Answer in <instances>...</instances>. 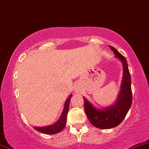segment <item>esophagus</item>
Returning <instances> with one entry per match:
<instances>
[{
  "instance_id": "1",
  "label": "esophagus",
  "mask_w": 149,
  "mask_h": 149,
  "mask_svg": "<svg viewBox=\"0 0 149 149\" xmlns=\"http://www.w3.org/2000/svg\"><path fill=\"white\" fill-rule=\"evenodd\" d=\"M74 91H75V92H76V93H80V92H81V91H82L81 87L79 86V85H77L75 87Z\"/></svg>"
}]
</instances>
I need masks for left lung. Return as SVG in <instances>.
Instances as JSON below:
<instances>
[{
    "label": "left lung",
    "mask_w": 149,
    "mask_h": 149,
    "mask_svg": "<svg viewBox=\"0 0 149 149\" xmlns=\"http://www.w3.org/2000/svg\"><path fill=\"white\" fill-rule=\"evenodd\" d=\"M115 54L114 57L122 63L123 74L120 89L116 102L107 107L97 108L90 101L83 97L85 111L92 125L100 129H111L118 126L123 120L130 109L132 102L131 77L126 59L112 46H109Z\"/></svg>",
    "instance_id": "1"
}]
</instances>
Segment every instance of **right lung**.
<instances>
[{
	"label": "right lung",
	"mask_w": 149,
	"mask_h": 149,
	"mask_svg": "<svg viewBox=\"0 0 149 149\" xmlns=\"http://www.w3.org/2000/svg\"><path fill=\"white\" fill-rule=\"evenodd\" d=\"M72 94L69 95V97L66 99V102L64 103V109H63L62 112H61V116L56 123L54 124L50 125L42 126V127H33L36 130L38 131L39 132L43 133V134H54L60 132L61 130L66 126V118H67V113L69 111V103L71 98L72 97Z\"/></svg>",
	"instance_id": "right-lung-1"
}]
</instances>
